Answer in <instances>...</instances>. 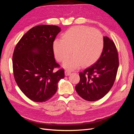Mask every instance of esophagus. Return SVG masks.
<instances>
[{"label":"esophagus","instance_id":"esophagus-1","mask_svg":"<svg viewBox=\"0 0 134 134\" xmlns=\"http://www.w3.org/2000/svg\"><path fill=\"white\" fill-rule=\"evenodd\" d=\"M65 75L68 76L70 75V74L71 73V71H70L69 70H66L65 71Z\"/></svg>","mask_w":134,"mask_h":134}]
</instances>
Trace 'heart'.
<instances>
[{
  "instance_id": "heart-1",
  "label": "heart",
  "mask_w": 134,
  "mask_h": 134,
  "mask_svg": "<svg viewBox=\"0 0 134 134\" xmlns=\"http://www.w3.org/2000/svg\"><path fill=\"white\" fill-rule=\"evenodd\" d=\"M63 40L56 39L53 43L56 58L64 62L63 66L72 69L83 65L94 62L102 54L104 47L102 34L97 29L86 26L70 28L63 35Z\"/></svg>"
}]
</instances>
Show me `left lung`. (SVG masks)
<instances>
[{
  "mask_svg": "<svg viewBox=\"0 0 134 134\" xmlns=\"http://www.w3.org/2000/svg\"><path fill=\"white\" fill-rule=\"evenodd\" d=\"M104 47L99 58L92 65L79 72L80 82L75 86L78 94L84 99L99 100L110 91L119 65L118 52L115 43L104 36Z\"/></svg>",
  "mask_w": 134,
  "mask_h": 134,
  "instance_id": "1",
  "label": "left lung"
}]
</instances>
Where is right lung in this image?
<instances>
[{
	"label": "right lung",
	"instance_id": "1",
	"mask_svg": "<svg viewBox=\"0 0 134 134\" xmlns=\"http://www.w3.org/2000/svg\"><path fill=\"white\" fill-rule=\"evenodd\" d=\"M61 28L54 25H39L24 35L16 45L12 59L14 79L26 97L36 102L50 99L58 90L64 70L56 62L53 42Z\"/></svg>",
	"mask_w": 134,
	"mask_h": 134
}]
</instances>
